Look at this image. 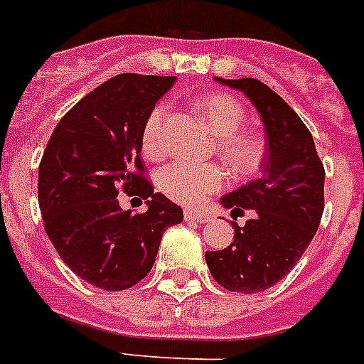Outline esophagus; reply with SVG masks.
Listing matches in <instances>:
<instances>
[{"mask_svg":"<svg viewBox=\"0 0 364 364\" xmlns=\"http://www.w3.org/2000/svg\"><path fill=\"white\" fill-rule=\"evenodd\" d=\"M184 218L186 220H190V223H207L209 220V215L203 211H198V209H186L184 211Z\"/></svg>","mask_w":364,"mask_h":364,"instance_id":"obj_1","label":"esophagus"}]
</instances>
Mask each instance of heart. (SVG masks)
<instances>
[{
	"label": "heart",
	"mask_w": 364,
	"mask_h": 364,
	"mask_svg": "<svg viewBox=\"0 0 364 364\" xmlns=\"http://www.w3.org/2000/svg\"><path fill=\"white\" fill-rule=\"evenodd\" d=\"M198 111L218 138V151L226 165L237 174L257 171L264 155L261 136L244 127V105L226 94L205 95L198 101ZM168 117V103H161L147 117L141 134L144 153L155 157L163 151V130ZM226 182V174L218 165H196V163H171L157 172V188L166 198L178 203H199L209 193L220 190Z\"/></svg>",
	"instance_id": "heart-1"
}]
</instances>
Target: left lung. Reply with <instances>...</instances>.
I'll list each match as a JSON object with an SVG mask.
<instances>
[{
	"instance_id": "8db88e82",
	"label": "left lung",
	"mask_w": 364,
	"mask_h": 364,
	"mask_svg": "<svg viewBox=\"0 0 364 364\" xmlns=\"http://www.w3.org/2000/svg\"><path fill=\"white\" fill-rule=\"evenodd\" d=\"M215 80L253 103L263 120L267 153L261 178L220 198L224 209H251V217L244 226L234 224V242L207 251L205 261L223 288L257 294L280 282L316 234L324 211V166L309 128L269 86L255 78Z\"/></svg>"
}]
</instances>
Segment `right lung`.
<instances>
[{
  "instance_id": "obj_1",
  "label": "right lung",
  "mask_w": 364,
  "mask_h": 364,
  "mask_svg": "<svg viewBox=\"0 0 364 364\" xmlns=\"http://www.w3.org/2000/svg\"><path fill=\"white\" fill-rule=\"evenodd\" d=\"M174 76L119 75L82 97L55 127L38 171V201L51 244L82 280L120 291L151 270L161 237L182 207L141 176V134ZM148 205L119 209L118 190Z\"/></svg>"
}]
</instances>
